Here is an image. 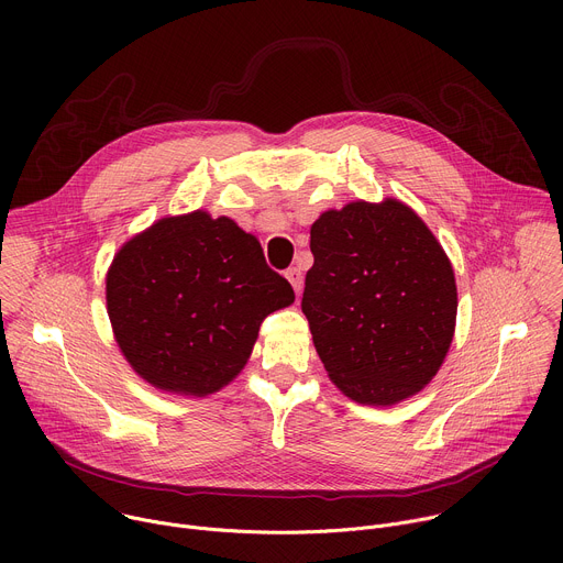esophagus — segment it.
Returning <instances> with one entry per match:
<instances>
[{
	"label": "esophagus",
	"instance_id": "34e87169",
	"mask_svg": "<svg viewBox=\"0 0 563 563\" xmlns=\"http://www.w3.org/2000/svg\"><path fill=\"white\" fill-rule=\"evenodd\" d=\"M285 276H287V280L291 283L294 291L300 294V291H302V272H300V267H289V269L285 272Z\"/></svg>",
	"mask_w": 563,
	"mask_h": 563
}]
</instances>
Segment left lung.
Returning <instances> with one entry per match:
<instances>
[{"mask_svg": "<svg viewBox=\"0 0 563 563\" xmlns=\"http://www.w3.org/2000/svg\"><path fill=\"white\" fill-rule=\"evenodd\" d=\"M302 313L336 387L394 406L439 372L456 320L452 265L426 222L394 198L350 202L309 231Z\"/></svg>", "mask_w": 563, "mask_h": 563, "instance_id": "8db88e82", "label": "left lung"}]
</instances>
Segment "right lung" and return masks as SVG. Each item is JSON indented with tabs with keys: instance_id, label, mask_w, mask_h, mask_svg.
<instances>
[{
	"instance_id": "add662e5",
	"label": "right lung",
	"mask_w": 563,
	"mask_h": 563,
	"mask_svg": "<svg viewBox=\"0 0 563 563\" xmlns=\"http://www.w3.org/2000/svg\"><path fill=\"white\" fill-rule=\"evenodd\" d=\"M294 302L258 240L207 211L157 220L107 274V309L129 365L153 387L218 391L245 367L263 320Z\"/></svg>"
}]
</instances>
